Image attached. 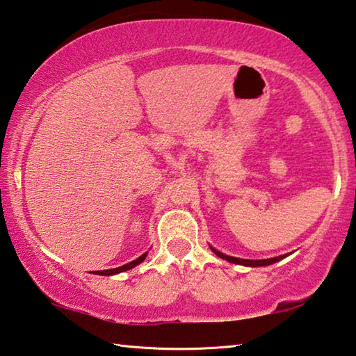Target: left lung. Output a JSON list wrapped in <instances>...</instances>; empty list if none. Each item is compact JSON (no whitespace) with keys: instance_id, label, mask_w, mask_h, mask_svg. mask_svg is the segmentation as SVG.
<instances>
[{"instance_id":"8db88e82","label":"left lung","mask_w":356,"mask_h":356,"mask_svg":"<svg viewBox=\"0 0 356 356\" xmlns=\"http://www.w3.org/2000/svg\"><path fill=\"white\" fill-rule=\"evenodd\" d=\"M211 247V245H209ZM211 250H213L217 257L228 261V263H233V264H239V266H247V267H263V266H270L273 263H278V261L284 259L286 257H289V254H280V257L275 258H267V259H242V258H236V257H228V254L222 253L219 250H216L214 247H211Z\"/></svg>"}]
</instances>
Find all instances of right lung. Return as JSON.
<instances>
[{"label": "right lung", "instance_id": "1", "mask_svg": "<svg viewBox=\"0 0 356 356\" xmlns=\"http://www.w3.org/2000/svg\"><path fill=\"white\" fill-rule=\"evenodd\" d=\"M147 254H148V252H145L143 254H140L139 258L137 259H134V261H131V263H128V264H124V266H120V267H115V269H108V270H95L93 273H95V275H115V273H120V272H124V270H129V269H133V267H136L137 264H140L143 259L147 258Z\"/></svg>", "mask_w": 356, "mask_h": 356}]
</instances>
